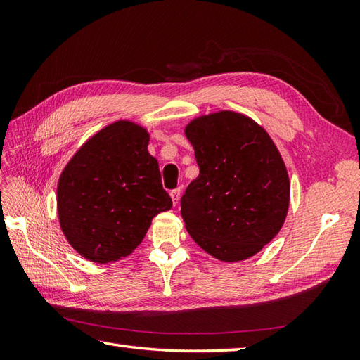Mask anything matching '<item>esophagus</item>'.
<instances>
[{
	"label": "esophagus",
	"mask_w": 360,
	"mask_h": 360,
	"mask_svg": "<svg viewBox=\"0 0 360 360\" xmlns=\"http://www.w3.org/2000/svg\"><path fill=\"white\" fill-rule=\"evenodd\" d=\"M170 196H172V202H173V205L178 204V201H179V196H181V188H174V190H172Z\"/></svg>",
	"instance_id": "1"
}]
</instances>
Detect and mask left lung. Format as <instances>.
Listing matches in <instances>:
<instances>
[{"label": "left lung", "instance_id": "obj_1", "mask_svg": "<svg viewBox=\"0 0 360 360\" xmlns=\"http://www.w3.org/2000/svg\"><path fill=\"white\" fill-rule=\"evenodd\" d=\"M200 174L181 201L186 229L219 262L258 254L285 223L290 182L266 129L236 111H217L184 128Z\"/></svg>", "mask_w": 360, "mask_h": 360}]
</instances>
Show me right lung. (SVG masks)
I'll list each match as a JSON object with an SVG mask.
<instances>
[{"instance_id":"1","label":"right lung","mask_w":360,"mask_h":360,"mask_svg":"<svg viewBox=\"0 0 360 360\" xmlns=\"http://www.w3.org/2000/svg\"><path fill=\"white\" fill-rule=\"evenodd\" d=\"M148 129L122 119L74 153L57 184L60 229L72 249L105 264L133 254L158 213L172 209Z\"/></svg>"}]
</instances>
